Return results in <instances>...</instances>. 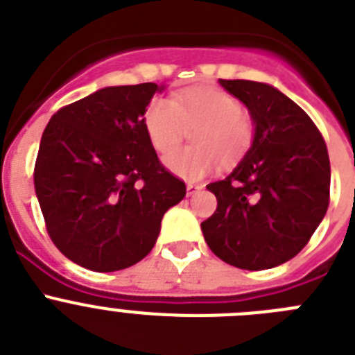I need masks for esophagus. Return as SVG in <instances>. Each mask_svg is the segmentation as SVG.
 I'll return each instance as SVG.
<instances>
[{
	"label": "esophagus",
	"mask_w": 355,
	"mask_h": 355,
	"mask_svg": "<svg viewBox=\"0 0 355 355\" xmlns=\"http://www.w3.org/2000/svg\"><path fill=\"white\" fill-rule=\"evenodd\" d=\"M201 189V185L200 184H194V182H189V184H187V194H196L198 191Z\"/></svg>",
	"instance_id": "1"
}]
</instances>
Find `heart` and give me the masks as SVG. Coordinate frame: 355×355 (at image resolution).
Here are the masks:
<instances>
[{
	"label": "heart",
	"mask_w": 355,
	"mask_h": 355,
	"mask_svg": "<svg viewBox=\"0 0 355 355\" xmlns=\"http://www.w3.org/2000/svg\"><path fill=\"white\" fill-rule=\"evenodd\" d=\"M193 132L194 146L166 157V166L182 178L196 180L209 173L217 159L223 166L237 164L254 143V123L242 111L235 95L219 88H185L171 98H155L143 116L146 138L159 154L180 146L185 130Z\"/></svg>",
	"instance_id": "1"
}]
</instances>
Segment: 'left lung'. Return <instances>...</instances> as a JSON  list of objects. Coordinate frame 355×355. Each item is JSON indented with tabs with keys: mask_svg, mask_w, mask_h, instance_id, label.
I'll return each instance as SVG.
<instances>
[{
	"mask_svg": "<svg viewBox=\"0 0 355 355\" xmlns=\"http://www.w3.org/2000/svg\"><path fill=\"white\" fill-rule=\"evenodd\" d=\"M248 106L257 134L241 164L207 189L217 209L201 232L217 258L245 270L292 260L329 207L331 164L318 127L274 86L219 79Z\"/></svg>",
	"mask_w": 355,
	"mask_h": 355,
	"instance_id": "obj_1",
	"label": "left lung"
}]
</instances>
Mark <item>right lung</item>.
Returning <instances> with one entry per match:
<instances>
[{"instance_id":"add662e5","label":"right lung","mask_w":355,"mask_h":355,"mask_svg":"<svg viewBox=\"0 0 355 355\" xmlns=\"http://www.w3.org/2000/svg\"><path fill=\"white\" fill-rule=\"evenodd\" d=\"M155 83L110 86L53 114L35 161L46 230L69 260L95 272L138 263L185 184L159 161L143 116Z\"/></svg>"}]
</instances>
